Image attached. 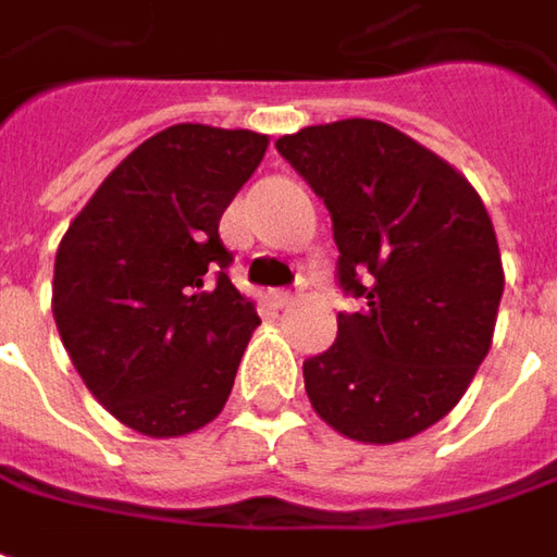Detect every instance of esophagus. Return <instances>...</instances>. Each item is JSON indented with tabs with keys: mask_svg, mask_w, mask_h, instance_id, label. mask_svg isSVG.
<instances>
[{
	"mask_svg": "<svg viewBox=\"0 0 557 557\" xmlns=\"http://www.w3.org/2000/svg\"><path fill=\"white\" fill-rule=\"evenodd\" d=\"M299 293H302V286H293V289H271V299H274V305H289L299 299Z\"/></svg>",
	"mask_w": 557,
	"mask_h": 557,
	"instance_id": "esophagus-1",
	"label": "esophagus"
}]
</instances>
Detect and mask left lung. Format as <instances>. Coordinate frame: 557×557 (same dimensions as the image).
I'll list each match as a JSON object with an SVG mask.
<instances>
[{
    "mask_svg": "<svg viewBox=\"0 0 557 557\" xmlns=\"http://www.w3.org/2000/svg\"><path fill=\"white\" fill-rule=\"evenodd\" d=\"M324 199L339 249L336 343L302 364L311 408L336 433L389 446L458 405L493 346L505 289L496 231L448 161L383 121L280 136Z\"/></svg>",
    "mask_w": 557,
    "mask_h": 557,
    "instance_id": "1",
    "label": "left lung"
}]
</instances>
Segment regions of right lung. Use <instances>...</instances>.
Returning <instances> with one entry per match:
<instances>
[{"instance_id":"right-lung-1","label":"right lung","mask_w":557,"mask_h":557,"mask_svg":"<svg viewBox=\"0 0 557 557\" xmlns=\"http://www.w3.org/2000/svg\"><path fill=\"white\" fill-rule=\"evenodd\" d=\"M268 136L174 124L124 158L55 252L52 314L86 389L143 436L221 414L261 324L227 277L221 214Z\"/></svg>"}]
</instances>
